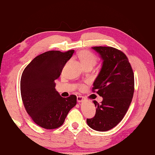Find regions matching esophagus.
I'll return each mask as SVG.
<instances>
[{
    "mask_svg": "<svg viewBox=\"0 0 155 155\" xmlns=\"http://www.w3.org/2000/svg\"><path fill=\"white\" fill-rule=\"evenodd\" d=\"M83 100H84V98L83 96H77V102L78 103H82V102L83 101Z\"/></svg>",
    "mask_w": 155,
    "mask_h": 155,
    "instance_id": "esophagus-1",
    "label": "esophagus"
}]
</instances>
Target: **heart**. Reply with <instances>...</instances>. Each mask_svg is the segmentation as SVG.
Returning <instances> with one entry per match:
<instances>
[{"mask_svg": "<svg viewBox=\"0 0 155 155\" xmlns=\"http://www.w3.org/2000/svg\"><path fill=\"white\" fill-rule=\"evenodd\" d=\"M78 57L84 68L87 66H94L97 62V58L91 52L83 51L78 54Z\"/></svg>", "mask_w": 155, "mask_h": 155, "instance_id": "heart-1", "label": "heart"}]
</instances>
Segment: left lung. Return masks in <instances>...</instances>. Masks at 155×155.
Returning <instances> with one entry per match:
<instances>
[{"instance_id":"1","label":"left lung","mask_w":155,"mask_h":155,"mask_svg":"<svg viewBox=\"0 0 155 155\" xmlns=\"http://www.w3.org/2000/svg\"><path fill=\"white\" fill-rule=\"evenodd\" d=\"M102 60L101 70L93 83V90L103 98L101 104L94 101L96 114L87 119L89 127L107 131L122 121L134 93V74L127 56L109 46L92 47Z\"/></svg>"}]
</instances>
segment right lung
Instances as JSON below:
<instances>
[{
  "label": "right lung",
  "instance_id": "obj_1",
  "mask_svg": "<svg viewBox=\"0 0 155 155\" xmlns=\"http://www.w3.org/2000/svg\"><path fill=\"white\" fill-rule=\"evenodd\" d=\"M74 52V50L44 52L35 57L22 72L20 92L23 104L41 127L54 129L61 127L68 112L77 104V96L63 98L54 83Z\"/></svg>",
  "mask_w": 155,
  "mask_h": 155
}]
</instances>
